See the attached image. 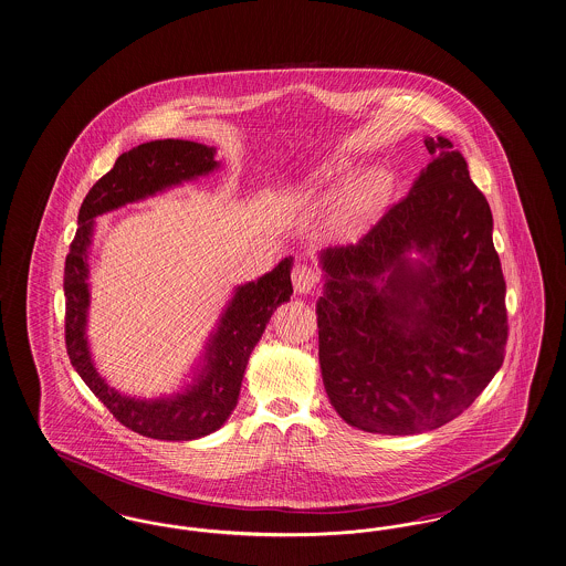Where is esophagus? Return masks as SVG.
Listing matches in <instances>:
<instances>
[{"instance_id": "1", "label": "esophagus", "mask_w": 566, "mask_h": 566, "mask_svg": "<svg viewBox=\"0 0 566 566\" xmlns=\"http://www.w3.org/2000/svg\"><path fill=\"white\" fill-rule=\"evenodd\" d=\"M317 273L307 263H296L293 268L294 293L307 294L316 289Z\"/></svg>"}]
</instances>
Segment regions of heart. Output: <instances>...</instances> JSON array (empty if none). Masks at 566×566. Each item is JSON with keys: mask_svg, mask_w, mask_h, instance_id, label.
<instances>
[{"mask_svg": "<svg viewBox=\"0 0 566 566\" xmlns=\"http://www.w3.org/2000/svg\"><path fill=\"white\" fill-rule=\"evenodd\" d=\"M349 168L343 164H324L303 179L286 185L280 196L286 203L310 202L347 181ZM391 191V179L384 170H368L349 187L339 210L333 217V229L339 235H356L384 208Z\"/></svg>", "mask_w": 566, "mask_h": 566, "instance_id": "1", "label": "heart"}]
</instances>
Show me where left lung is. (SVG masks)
Returning <instances> with one entry per match:
<instances>
[{"label": "left lung", "mask_w": 566, "mask_h": 566, "mask_svg": "<svg viewBox=\"0 0 566 566\" xmlns=\"http://www.w3.org/2000/svg\"><path fill=\"white\" fill-rule=\"evenodd\" d=\"M426 147L402 202L358 244L319 252L322 381L340 419L370 433L449 423L491 384L507 343L491 206L449 138Z\"/></svg>", "instance_id": "left-lung-1"}]
</instances>
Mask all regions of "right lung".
<instances>
[{"mask_svg":"<svg viewBox=\"0 0 566 566\" xmlns=\"http://www.w3.org/2000/svg\"><path fill=\"white\" fill-rule=\"evenodd\" d=\"M217 149L193 140L164 138L133 147L92 185L77 214V231L65 261V340L69 360L92 394L114 412L115 419L147 438L196 440L219 430L238 405L244 370L277 305L291 301L293 256L272 272L235 286L217 328L203 347L191 384L161 398H135L117 391L101 377L88 345L91 307V244L94 219L126 203L151 198L170 187L206 177L219 168Z\"/></svg>","mask_w":566,"mask_h":566,"instance_id":"1","label":"right lung"}]
</instances>
